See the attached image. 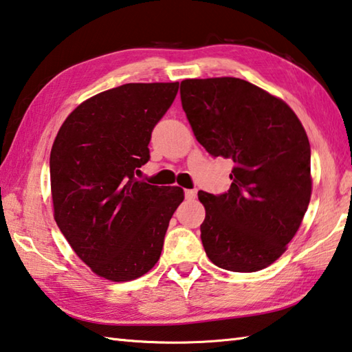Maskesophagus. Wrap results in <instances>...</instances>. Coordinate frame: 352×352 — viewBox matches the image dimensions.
I'll use <instances>...</instances> for the list:
<instances>
[{
    "label": "esophagus",
    "instance_id": "obj_1",
    "mask_svg": "<svg viewBox=\"0 0 352 352\" xmlns=\"http://www.w3.org/2000/svg\"><path fill=\"white\" fill-rule=\"evenodd\" d=\"M196 193L197 191L193 188V190H185V199H188V201H193V199L196 197Z\"/></svg>",
    "mask_w": 352,
    "mask_h": 352
}]
</instances>
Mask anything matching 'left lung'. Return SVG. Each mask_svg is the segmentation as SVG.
Instances as JSON below:
<instances>
[{
  "label": "left lung",
  "instance_id": "obj_1",
  "mask_svg": "<svg viewBox=\"0 0 352 352\" xmlns=\"http://www.w3.org/2000/svg\"><path fill=\"white\" fill-rule=\"evenodd\" d=\"M181 101L197 142L234 162L228 191L197 193L205 253L236 273L267 268L297 233L311 197V148L299 118L239 78L185 79Z\"/></svg>",
  "mask_w": 352,
  "mask_h": 352
}]
</instances>
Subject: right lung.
Instances as JSON below:
<instances>
[{
	"mask_svg": "<svg viewBox=\"0 0 352 352\" xmlns=\"http://www.w3.org/2000/svg\"><path fill=\"white\" fill-rule=\"evenodd\" d=\"M177 89L179 82H151L102 91L72 111L53 142L55 221L78 257L104 279L127 282L153 268L184 201L182 188L135 177Z\"/></svg>",
	"mask_w": 352,
	"mask_h": 352,
	"instance_id": "add662e5",
	"label": "right lung"
}]
</instances>
